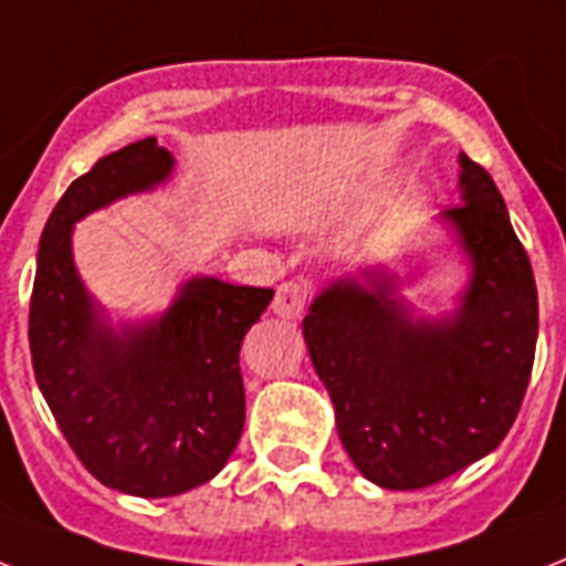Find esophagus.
<instances>
[{"mask_svg":"<svg viewBox=\"0 0 566 566\" xmlns=\"http://www.w3.org/2000/svg\"><path fill=\"white\" fill-rule=\"evenodd\" d=\"M307 296H311V279H291V282H282L275 287L273 311L282 316V319H298L307 305Z\"/></svg>","mask_w":566,"mask_h":566,"instance_id":"obj_1","label":"esophagus"}]
</instances>
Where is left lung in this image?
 <instances>
[{
	"label": "left lung",
	"mask_w": 566,
	"mask_h": 566,
	"mask_svg": "<svg viewBox=\"0 0 566 566\" xmlns=\"http://www.w3.org/2000/svg\"><path fill=\"white\" fill-rule=\"evenodd\" d=\"M462 203L442 218L471 259L453 316L412 319L398 279L371 270L328 284L305 343L328 389L343 448L366 480L410 491L448 480L497 448L530 387L537 287L489 171L459 154Z\"/></svg>",
	"instance_id": "8db88e82"
}]
</instances>
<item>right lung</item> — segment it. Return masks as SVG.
<instances>
[{"mask_svg": "<svg viewBox=\"0 0 566 566\" xmlns=\"http://www.w3.org/2000/svg\"><path fill=\"white\" fill-rule=\"evenodd\" d=\"M154 136L104 156L54 206L36 252L29 343L36 387L60 433L107 489L174 497L218 474L243 430V334L270 287L191 279L159 319L113 331L72 261V227L168 179Z\"/></svg>", "mask_w": 566, "mask_h": 566, "instance_id": "1", "label": "right lung"}]
</instances>
